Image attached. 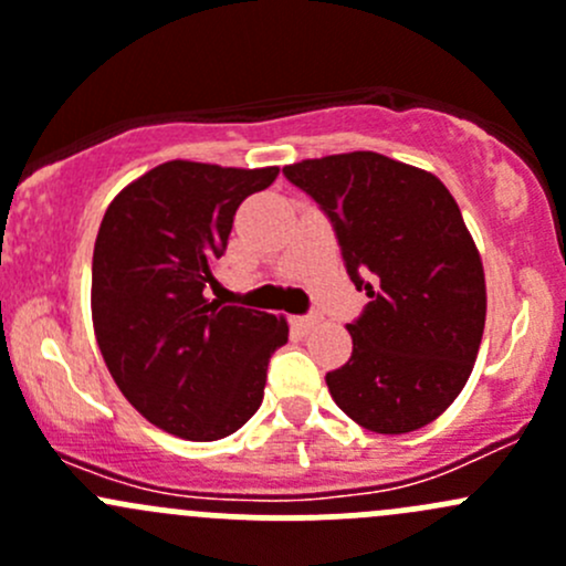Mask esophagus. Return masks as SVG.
Wrapping results in <instances>:
<instances>
[{
  "label": "esophagus",
  "mask_w": 566,
  "mask_h": 566,
  "mask_svg": "<svg viewBox=\"0 0 566 566\" xmlns=\"http://www.w3.org/2000/svg\"><path fill=\"white\" fill-rule=\"evenodd\" d=\"M293 323L298 325L301 331H312V328H315V325L319 323V315H315V312H310V315H301V317H295Z\"/></svg>",
  "instance_id": "1"
}]
</instances>
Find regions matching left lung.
I'll return each instance as SVG.
<instances>
[{"mask_svg": "<svg viewBox=\"0 0 566 566\" xmlns=\"http://www.w3.org/2000/svg\"><path fill=\"white\" fill-rule=\"evenodd\" d=\"M328 216L347 276L369 304L353 356L325 375L356 424L402 436L458 399L476 361L488 293L473 238L436 175L358 150L284 167Z\"/></svg>", "mask_w": 566, "mask_h": 566, "instance_id": "obj_1", "label": "left lung"}]
</instances>
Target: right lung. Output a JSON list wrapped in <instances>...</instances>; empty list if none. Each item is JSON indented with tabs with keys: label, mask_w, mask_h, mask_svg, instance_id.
I'll list each match as a JSON object with an SVG mask.
<instances>
[{
	"label": "right lung",
	"mask_w": 566,
	"mask_h": 566,
	"mask_svg": "<svg viewBox=\"0 0 566 566\" xmlns=\"http://www.w3.org/2000/svg\"><path fill=\"white\" fill-rule=\"evenodd\" d=\"M279 169L167 161L106 208L93 254V325L114 384L150 424L219 441L256 413L287 323L205 298L232 219Z\"/></svg>",
	"instance_id": "obj_1"
}]
</instances>
